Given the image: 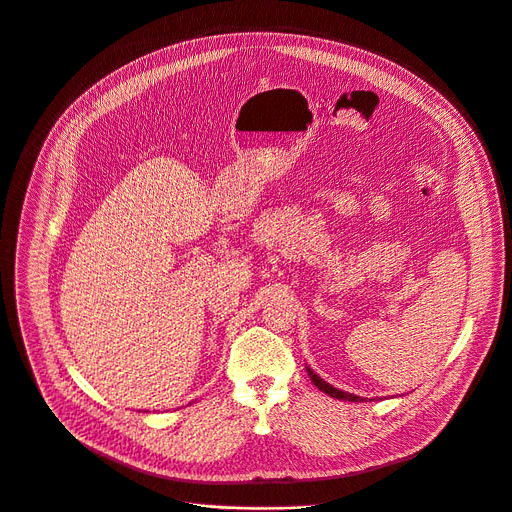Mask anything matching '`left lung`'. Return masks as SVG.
Here are the masks:
<instances>
[{
  "label": "left lung",
  "mask_w": 512,
  "mask_h": 512,
  "mask_svg": "<svg viewBox=\"0 0 512 512\" xmlns=\"http://www.w3.org/2000/svg\"><path fill=\"white\" fill-rule=\"evenodd\" d=\"M306 371H308V376H310V380H312V384L320 390V392H324V394H329L331 398H337V400H349V402H363L365 398H361V396H355V394H349V392H343V390H339V388H335V386H331L329 382H324L316 371H312L308 365H306Z\"/></svg>",
  "instance_id": "obj_1"
}]
</instances>
